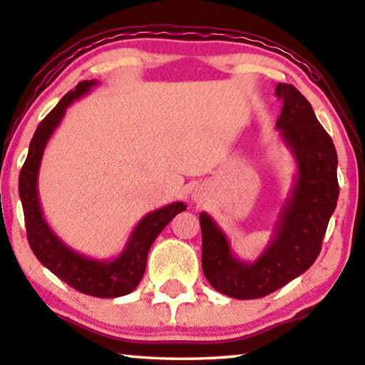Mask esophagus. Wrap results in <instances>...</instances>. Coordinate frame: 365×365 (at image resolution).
Listing matches in <instances>:
<instances>
[{"label": "esophagus", "instance_id": "obj_1", "mask_svg": "<svg viewBox=\"0 0 365 365\" xmlns=\"http://www.w3.org/2000/svg\"><path fill=\"white\" fill-rule=\"evenodd\" d=\"M192 198H193V202H197V203H202L203 200H205V195H203L202 190H195L193 195H192Z\"/></svg>", "mask_w": 365, "mask_h": 365}]
</instances>
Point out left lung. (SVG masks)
<instances>
[{
	"mask_svg": "<svg viewBox=\"0 0 365 365\" xmlns=\"http://www.w3.org/2000/svg\"><path fill=\"white\" fill-rule=\"evenodd\" d=\"M276 96L283 101L276 129L296 170L268 245L255 259H241L212 215L200 213L205 278L235 299H258L309 269L339 198L337 153L329 133L294 86L278 84Z\"/></svg>",
	"mask_w": 365,
	"mask_h": 365,
	"instance_id": "obj_1",
	"label": "left lung"
}]
</instances>
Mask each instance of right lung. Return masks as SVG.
<instances>
[{"instance_id":"right-lung-1","label":"right lung","mask_w":365,"mask_h":365,"mask_svg":"<svg viewBox=\"0 0 365 365\" xmlns=\"http://www.w3.org/2000/svg\"><path fill=\"white\" fill-rule=\"evenodd\" d=\"M96 86H99V81L96 79L79 82L78 87L66 94L38 125L31 138L26 162L19 173V198L23 203L29 246L44 268L84 294L119 297L129 294L140 283L152 243L175 215L187 210V205L173 202L147 213L133 227L120 253L107 259L92 258L73 250L51 228L41 207L38 190L39 168L46 145L63 122L69 106L89 94Z\"/></svg>"}]
</instances>
